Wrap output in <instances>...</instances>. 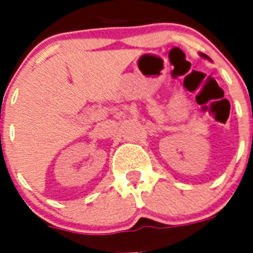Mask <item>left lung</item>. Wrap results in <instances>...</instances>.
Segmentation results:
<instances>
[{
  "instance_id": "obj_1",
  "label": "left lung",
  "mask_w": 253,
  "mask_h": 253,
  "mask_svg": "<svg viewBox=\"0 0 253 253\" xmlns=\"http://www.w3.org/2000/svg\"><path fill=\"white\" fill-rule=\"evenodd\" d=\"M200 57H202V58H204V59H209V60H210V58L208 57L207 54H204V53H200Z\"/></svg>"
}]
</instances>
